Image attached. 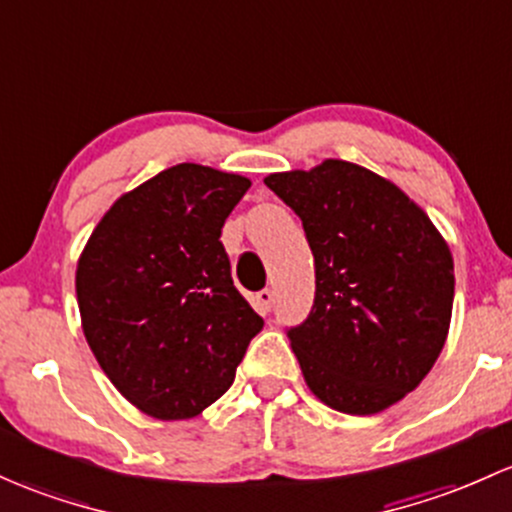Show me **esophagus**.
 I'll list each match as a JSON object with an SVG mask.
<instances>
[{
  "label": "esophagus",
  "instance_id": "esophagus-1",
  "mask_svg": "<svg viewBox=\"0 0 512 512\" xmlns=\"http://www.w3.org/2000/svg\"><path fill=\"white\" fill-rule=\"evenodd\" d=\"M257 303H260V308L265 313H269L272 311V306H274V291L272 289H262L260 294H257Z\"/></svg>",
  "mask_w": 512,
  "mask_h": 512
}]
</instances>
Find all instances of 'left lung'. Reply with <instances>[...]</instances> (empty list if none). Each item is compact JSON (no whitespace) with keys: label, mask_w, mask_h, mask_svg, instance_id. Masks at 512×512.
<instances>
[{"label":"left lung","mask_w":512,"mask_h":512,"mask_svg":"<svg viewBox=\"0 0 512 512\" xmlns=\"http://www.w3.org/2000/svg\"><path fill=\"white\" fill-rule=\"evenodd\" d=\"M301 218L316 299L291 328L303 379L325 406L372 415L428 376L454 301L452 252L428 213L367 167L325 160L265 177Z\"/></svg>","instance_id":"8db88e82"}]
</instances>
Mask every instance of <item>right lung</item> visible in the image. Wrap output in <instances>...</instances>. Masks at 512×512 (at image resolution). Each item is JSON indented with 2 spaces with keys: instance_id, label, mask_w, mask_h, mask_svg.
<instances>
[{
  "instance_id": "add662e5",
  "label": "right lung",
  "mask_w": 512,
  "mask_h": 512,
  "mask_svg": "<svg viewBox=\"0 0 512 512\" xmlns=\"http://www.w3.org/2000/svg\"><path fill=\"white\" fill-rule=\"evenodd\" d=\"M247 189L240 174L182 162L116 199L84 245V338L150 418H194L218 401L265 325L233 286L221 243Z\"/></svg>"
}]
</instances>
